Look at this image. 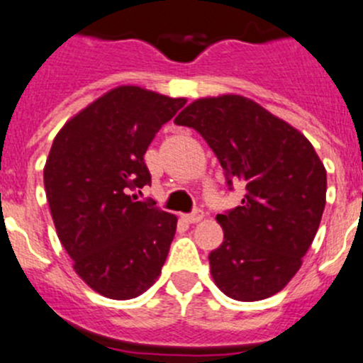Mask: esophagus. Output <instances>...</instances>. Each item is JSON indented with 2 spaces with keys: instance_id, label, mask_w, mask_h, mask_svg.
Wrapping results in <instances>:
<instances>
[{
  "instance_id": "obj_1",
  "label": "esophagus",
  "mask_w": 363,
  "mask_h": 363,
  "mask_svg": "<svg viewBox=\"0 0 363 363\" xmlns=\"http://www.w3.org/2000/svg\"><path fill=\"white\" fill-rule=\"evenodd\" d=\"M202 218H203V211L202 209H196L195 213L184 214V216H182V220L188 221V223H199V221L202 220Z\"/></svg>"
}]
</instances>
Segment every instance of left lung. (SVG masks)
Returning <instances> with one entry per match:
<instances>
[{
  "mask_svg": "<svg viewBox=\"0 0 363 363\" xmlns=\"http://www.w3.org/2000/svg\"><path fill=\"white\" fill-rule=\"evenodd\" d=\"M213 149L241 206L218 214L223 242L209 253L221 293L259 301L282 291L301 266L326 203V170L300 131L241 96L199 99L175 118Z\"/></svg>",
  "mask_w": 363,
  "mask_h": 363,
  "instance_id": "8db88e82",
  "label": "left lung"
}]
</instances>
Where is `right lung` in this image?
Here are the masks:
<instances>
[{
	"label": "right lung",
	"instance_id": "obj_1",
	"mask_svg": "<svg viewBox=\"0 0 363 363\" xmlns=\"http://www.w3.org/2000/svg\"><path fill=\"white\" fill-rule=\"evenodd\" d=\"M184 104L113 88L70 118L49 150L44 186L56 234L83 282L111 300L145 293L167 260L177 216L131 191L150 186L143 156Z\"/></svg>",
	"mask_w": 363,
	"mask_h": 363
}]
</instances>
